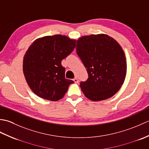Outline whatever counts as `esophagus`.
<instances>
[{
  "mask_svg": "<svg viewBox=\"0 0 149 149\" xmlns=\"http://www.w3.org/2000/svg\"><path fill=\"white\" fill-rule=\"evenodd\" d=\"M73 81H74L75 83H79V79H77V77H75L74 79H73Z\"/></svg>",
  "mask_w": 149,
  "mask_h": 149,
  "instance_id": "obj_1",
  "label": "esophagus"
}]
</instances>
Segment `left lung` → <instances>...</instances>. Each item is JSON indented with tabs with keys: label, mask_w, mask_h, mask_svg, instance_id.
I'll return each mask as SVG.
<instances>
[{
	"label": "left lung",
	"mask_w": 149,
	"mask_h": 149,
	"mask_svg": "<svg viewBox=\"0 0 149 149\" xmlns=\"http://www.w3.org/2000/svg\"><path fill=\"white\" fill-rule=\"evenodd\" d=\"M76 50L88 74L87 80L80 83L84 95L93 101L113 96L127 72L125 54L118 43L106 34H92L80 38Z\"/></svg>",
	"instance_id": "8db88e82"
}]
</instances>
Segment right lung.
<instances>
[{
	"label": "right lung",
	"instance_id": "right-lung-1",
	"mask_svg": "<svg viewBox=\"0 0 149 149\" xmlns=\"http://www.w3.org/2000/svg\"><path fill=\"white\" fill-rule=\"evenodd\" d=\"M76 41L66 36H45L32 43L24 56L23 71L29 86L42 99L57 101L74 82L65 78L61 61L76 46Z\"/></svg>",
	"mask_w": 149,
	"mask_h": 149
}]
</instances>
